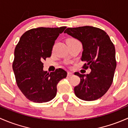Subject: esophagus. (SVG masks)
<instances>
[{
  "label": "esophagus",
  "instance_id": "obj_1",
  "mask_svg": "<svg viewBox=\"0 0 128 128\" xmlns=\"http://www.w3.org/2000/svg\"><path fill=\"white\" fill-rule=\"evenodd\" d=\"M68 77H71V76H72L73 75V73H72V72H68Z\"/></svg>",
  "mask_w": 128,
  "mask_h": 128
}]
</instances>
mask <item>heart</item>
Listing matches in <instances>:
<instances>
[{"label":"heart","instance_id":"heart-1","mask_svg":"<svg viewBox=\"0 0 128 128\" xmlns=\"http://www.w3.org/2000/svg\"><path fill=\"white\" fill-rule=\"evenodd\" d=\"M75 40V39H68V40Z\"/></svg>","mask_w":128,"mask_h":128}]
</instances>
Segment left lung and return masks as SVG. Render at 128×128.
Returning a JSON list of instances; mask_svg holds the SVG:
<instances>
[{"instance_id":"8db88e82","label":"left lung","mask_w":128,"mask_h":128,"mask_svg":"<svg viewBox=\"0 0 128 128\" xmlns=\"http://www.w3.org/2000/svg\"><path fill=\"white\" fill-rule=\"evenodd\" d=\"M64 33L82 43L83 67L91 70L86 75L74 73L81 80L74 89L75 95L86 101L100 98L111 86L116 66L115 48L110 37L103 30L89 26L67 28Z\"/></svg>"}]
</instances>
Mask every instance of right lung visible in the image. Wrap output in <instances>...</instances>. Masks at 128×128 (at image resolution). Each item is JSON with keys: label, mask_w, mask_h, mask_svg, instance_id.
I'll return each instance as SVG.
<instances>
[{"label": "right lung", "mask_w": 128, "mask_h": 128, "mask_svg": "<svg viewBox=\"0 0 128 128\" xmlns=\"http://www.w3.org/2000/svg\"><path fill=\"white\" fill-rule=\"evenodd\" d=\"M65 28L31 29L22 36L16 46L13 70L18 88L30 100L43 103L52 100L57 84L66 77V72L62 68L50 73L44 71L42 63L51 56L55 40Z\"/></svg>", "instance_id": "obj_1"}]
</instances>
